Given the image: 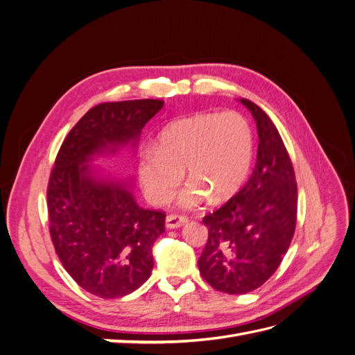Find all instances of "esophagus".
<instances>
[{
    "instance_id": "34e87169",
    "label": "esophagus",
    "mask_w": 355,
    "mask_h": 355,
    "mask_svg": "<svg viewBox=\"0 0 355 355\" xmlns=\"http://www.w3.org/2000/svg\"><path fill=\"white\" fill-rule=\"evenodd\" d=\"M188 222V218L184 216V214H168L166 218V227L170 230L180 228L182 225H185Z\"/></svg>"
}]
</instances>
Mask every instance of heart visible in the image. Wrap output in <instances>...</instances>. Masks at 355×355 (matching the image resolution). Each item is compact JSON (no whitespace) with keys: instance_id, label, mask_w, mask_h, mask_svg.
Instances as JSON below:
<instances>
[{"instance_id":"heart-1","label":"heart","mask_w":355,"mask_h":355,"mask_svg":"<svg viewBox=\"0 0 355 355\" xmlns=\"http://www.w3.org/2000/svg\"><path fill=\"white\" fill-rule=\"evenodd\" d=\"M253 161V133L237 111L204 112L168 123L158 133L157 146L139 154L137 176L146 198L168 201L187 171L189 184L179 204L197 207L209 197L225 201L244 185Z\"/></svg>"}]
</instances>
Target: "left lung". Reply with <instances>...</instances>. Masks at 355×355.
Returning a JSON list of instances; mask_svg holds the SVG:
<instances>
[{"label":"left lung","mask_w":355,"mask_h":355,"mask_svg":"<svg viewBox=\"0 0 355 355\" xmlns=\"http://www.w3.org/2000/svg\"><path fill=\"white\" fill-rule=\"evenodd\" d=\"M240 102L256 121V166L237 194L202 218L209 239L198 259L204 280L230 295L253 292L277 271L292 243L297 211L295 170L280 133L256 103Z\"/></svg>","instance_id":"1"}]
</instances>
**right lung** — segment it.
Returning <instances> with one entry per match:
<instances>
[{
	"instance_id": "add662e5",
	"label": "right lung",
	"mask_w": 355,
	"mask_h": 355,
	"mask_svg": "<svg viewBox=\"0 0 355 355\" xmlns=\"http://www.w3.org/2000/svg\"><path fill=\"white\" fill-rule=\"evenodd\" d=\"M159 99L93 106L63 141L47 187L50 237L63 268L84 290L123 297L153 272V245L166 213L139 207L127 184L93 175L89 161L116 146H136L142 128L163 108Z\"/></svg>"
}]
</instances>
